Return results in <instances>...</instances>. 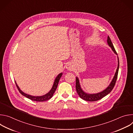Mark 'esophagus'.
<instances>
[{"label":"esophagus","mask_w":133,"mask_h":133,"mask_svg":"<svg viewBox=\"0 0 133 133\" xmlns=\"http://www.w3.org/2000/svg\"><path fill=\"white\" fill-rule=\"evenodd\" d=\"M66 68L70 71H72L74 70V67L72 66V65H71L70 64H68L66 65Z\"/></svg>","instance_id":"1"}]
</instances>
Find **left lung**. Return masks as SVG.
Returning a JSON list of instances; mask_svg holds the SVG:
<instances>
[{
	"label": "left lung",
	"instance_id": "1",
	"mask_svg": "<svg viewBox=\"0 0 133 133\" xmlns=\"http://www.w3.org/2000/svg\"><path fill=\"white\" fill-rule=\"evenodd\" d=\"M107 43L109 46L111 48L112 50L114 51L116 54L117 55L114 47L113 46V44L111 41V39L109 38V36L107 37ZM118 67L116 70V71L115 72L114 77L110 85L108 86V87L103 90V91L97 93V94H88L84 91L81 89V87L80 86L79 80L77 77L76 78V89L77 92L79 96L82 98L83 99L86 101H89V102H95V101H98L104 97L106 96L107 95H108L113 89V88L114 87L115 85L116 84L117 78V76H118V69H119V59L118 61Z\"/></svg>",
	"mask_w": 133,
	"mask_h": 133
}]
</instances>
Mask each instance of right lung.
I'll use <instances>...</instances> for the list:
<instances>
[{"label": "right lung", "instance_id": "right-lung-1", "mask_svg": "<svg viewBox=\"0 0 133 133\" xmlns=\"http://www.w3.org/2000/svg\"><path fill=\"white\" fill-rule=\"evenodd\" d=\"M62 74H63L62 73L59 74L57 76V77L56 78V79L55 80V82H54V85H53V86H52L51 89L50 90V91L49 92H48L47 94H46V95H45L42 96H32L26 94L24 93V92H23L19 89V88L18 85L16 84V82H15V83H16V86H17V89H18L20 93L22 95H23V96H24L30 99L31 101H36V102H44V101H48V100H49L50 98H51L52 97V96H53V94H54L55 91H56L57 87V86H58L59 79H60L61 77H62Z\"/></svg>", "mask_w": 133, "mask_h": 133}]
</instances>
